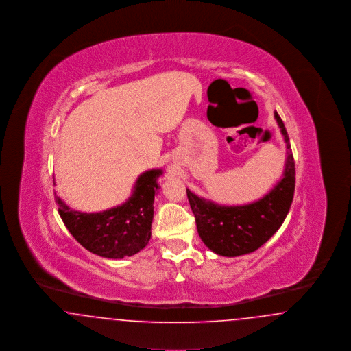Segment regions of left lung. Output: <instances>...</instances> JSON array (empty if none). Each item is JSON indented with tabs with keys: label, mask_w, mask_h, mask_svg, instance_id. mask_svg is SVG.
<instances>
[{
	"label": "left lung",
	"mask_w": 351,
	"mask_h": 351,
	"mask_svg": "<svg viewBox=\"0 0 351 351\" xmlns=\"http://www.w3.org/2000/svg\"><path fill=\"white\" fill-rule=\"evenodd\" d=\"M276 122L287 146L283 179L261 200L226 206L200 199L189 189L186 196L202 242L218 255L238 256L258 250L278 232L287 217L295 192V160L283 121Z\"/></svg>",
	"instance_id": "left-lung-1"
}]
</instances>
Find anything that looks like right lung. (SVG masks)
<instances>
[{"label":"right lung","mask_w":351,"mask_h":351,"mask_svg":"<svg viewBox=\"0 0 351 351\" xmlns=\"http://www.w3.org/2000/svg\"><path fill=\"white\" fill-rule=\"evenodd\" d=\"M162 169L142 173L129 200L100 213L72 210L55 193L59 215L73 238L86 250L110 259L132 256L146 247L151 238L154 199L160 188Z\"/></svg>","instance_id":"add662e5"}]
</instances>
